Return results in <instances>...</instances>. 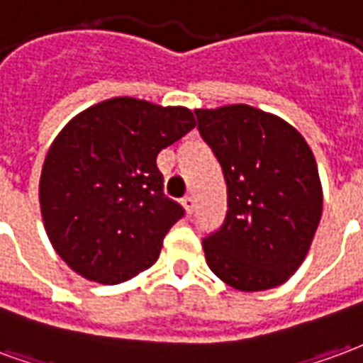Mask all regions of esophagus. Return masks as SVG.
<instances>
[{"mask_svg": "<svg viewBox=\"0 0 363 363\" xmlns=\"http://www.w3.org/2000/svg\"><path fill=\"white\" fill-rule=\"evenodd\" d=\"M182 205H184V208L187 211V214H193V208H195V199H193L191 195L184 197V199H182Z\"/></svg>", "mask_w": 363, "mask_h": 363, "instance_id": "1", "label": "esophagus"}]
</instances>
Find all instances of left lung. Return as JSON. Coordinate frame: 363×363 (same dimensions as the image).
Returning a JSON list of instances; mask_svg holds the SVG:
<instances>
[{"instance_id": "8db88e82", "label": "left lung", "mask_w": 363, "mask_h": 363, "mask_svg": "<svg viewBox=\"0 0 363 363\" xmlns=\"http://www.w3.org/2000/svg\"><path fill=\"white\" fill-rule=\"evenodd\" d=\"M195 113L228 187L224 224L203 240L208 269L240 292L284 284L321 220L315 156L296 127L253 106Z\"/></svg>"}]
</instances>
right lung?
Instances as JSON below:
<instances>
[{
    "label": "right lung",
    "instance_id": "add662e5",
    "mask_svg": "<svg viewBox=\"0 0 363 363\" xmlns=\"http://www.w3.org/2000/svg\"><path fill=\"white\" fill-rule=\"evenodd\" d=\"M195 127L191 110L118 96L63 127L40 176L55 253L86 280L120 284L147 271L184 208L162 193L156 156Z\"/></svg>",
    "mask_w": 363,
    "mask_h": 363
}]
</instances>
